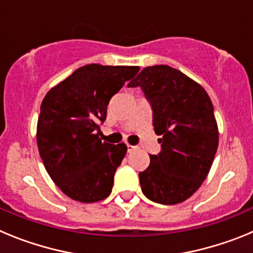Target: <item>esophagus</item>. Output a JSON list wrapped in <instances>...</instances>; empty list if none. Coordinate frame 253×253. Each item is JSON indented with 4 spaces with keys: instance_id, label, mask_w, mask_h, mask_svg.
<instances>
[{
    "instance_id": "34e87169",
    "label": "esophagus",
    "mask_w": 253,
    "mask_h": 253,
    "mask_svg": "<svg viewBox=\"0 0 253 253\" xmlns=\"http://www.w3.org/2000/svg\"><path fill=\"white\" fill-rule=\"evenodd\" d=\"M126 149H128V152H133L135 149V147L130 146V144H126Z\"/></svg>"
}]
</instances>
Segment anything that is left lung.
<instances>
[{"label": "left lung", "mask_w": 253, "mask_h": 253, "mask_svg": "<svg viewBox=\"0 0 253 253\" xmlns=\"http://www.w3.org/2000/svg\"><path fill=\"white\" fill-rule=\"evenodd\" d=\"M128 87H140L151 102L162 147L139 173L143 194L163 205L185 202L207 178L218 148L211 100L198 82L165 64L146 67Z\"/></svg>", "instance_id": "obj_1"}]
</instances>
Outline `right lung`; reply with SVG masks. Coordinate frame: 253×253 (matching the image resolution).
<instances>
[{"label":"right lung","mask_w":253,"mask_h":253,"mask_svg":"<svg viewBox=\"0 0 253 253\" xmlns=\"http://www.w3.org/2000/svg\"><path fill=\"white\" fill-rule=\"evenodd\" d=\"M138 72L134 66L87 64L50 88L42 102L40 157L54 184L76 202L96 203L110 195L126 146L101 142L100 124L111 97Z\"/></svg>","instance_id":"1"}]
</instances>
